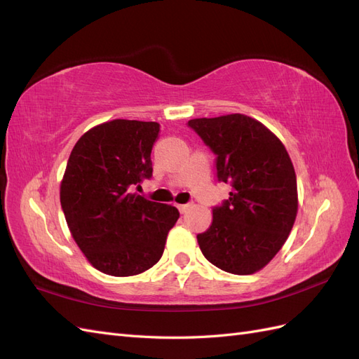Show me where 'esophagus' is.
I'll return each mask as SVG.
<instances>
[{"instance_id": "obj_1", "label": "esophagus", "mask_w": 359, "mask_h": 359, "mask_svg": "<svg viewBox=\"0 0 359 359\" xmlns=\"http://www.w3.org/2000/svg\"><path fill=\"white\" fill-rule=\"evenodd\" d=\"M190 206H191V203H178L177 208H178V211L181 214H184V212H187V210L190 208Z\"/></svg>"}]
</instances>
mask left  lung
Returning <instances> with one entry per match:
<instances>
[{"instance_id": "8db88e82", "label": "left lung", "mask_w": 359, "mask_h": 359, "mask_svg": "<svg viewBox=\"0 0 359 359\" xmlns=\"http://www.w3.org/2000/svg\"><path fill=\"white\" fill-rule=\"evenodd\" d=\"M189 127L215 154L217 180L229 199L212 208L198 235L203 256L236 276L255 274L286 243L298 212L297 175L281 140L243 114L190 119Z\"/></svg>"}]
</instances>
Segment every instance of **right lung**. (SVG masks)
Returning a JSON list of instances; mask_svg holds the SVG:
<instances>
[{"label":"right lung","mask_w":359,"mask_h":359,"mask_svg":"<svg viewBox=\"0 0 359 359\" xmlns=\"http://www.w3.org/2000/svg\"><path fill=\"white\" fill-rule=\"evenodd\" d=\"M160 124L114 119L76 142L60 201L73 240L102 273L128 277L156 265L180 212L132 193L153 177L151 149Z\"/></svg>","instance_id":"right-lung-1"}]
</instances>
